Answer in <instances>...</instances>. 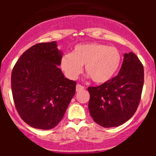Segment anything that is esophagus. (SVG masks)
<instances>
[{
    "label": "esophagus",
    "mask_w": 156,
    "mask_h": 156,
    "mask_svg": "<svg viewBox=\"0 0 156 156\" xmlns=\"http://www.w3.org/2000/svg\"><path fill=\"white\" fill-rule=\"evenodd\" d=\"M76 92H80L81 90H84V87L82 86L80 84H76Z\"/></svg>",
    "instance_id": "1"
}]
</instances>
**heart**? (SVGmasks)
Returning a JSON list of instances; mask_svg holds the SVG:
<instances>
[{
  "label": "heart",
  "instance_id": "1",
  "mask_svg": "<svg viewBox=\"0 0 156 156\" xmlns=\"http://www.w3.org/2000/svg\"><path fill=\"white\" fill-rule=\"evenodd\" d=\"M122 56L115 47L100 43H87L75 46L72 53L63 55L60 67L70 80L76 79L84 66L92 80L103 83L112 78L120 66Z\"/></svg>",
  "mask_w": 156,
  "mask_h": 156
}]
</instances>
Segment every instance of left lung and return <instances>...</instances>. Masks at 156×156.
<instances>
[{
	"instance_id": "8db88e82",
	"label": "left lung",
	"mask_w": 156,
	"mask_h": 156,
	"mask_svg": "<svg viewBox=\"0 0 156 156\" xmlns=\"http://www.w3.org/2000/svg\"><path fill=\"white\" fill-rule=\"evenodd\" d=\"M144 85V67L133 52L124 54L120 71L100 86L89 87V112L103 127L123 124L135 113Z\"/></svg>"
}]
</instances>
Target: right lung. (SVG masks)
<instances>
[{
  "mask_svg": "<svg viewBox=\"0 0 156 156\" xmlns=\"http://www.w3.org/2000/svg\"><path fill=\"white\" fill-rule=\"evenodd\" d=\"M62 53L56 41L37 44L19 58L12 73L15 105L30 126L50 129L58 124L76 93V81L59 69Z\"/></svg>",
  "mask_w": 156,
  "mask_h": 156,
  "instance_id": "obj_1",
  "label": "right lung"
}]
</instances>
